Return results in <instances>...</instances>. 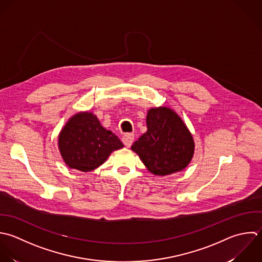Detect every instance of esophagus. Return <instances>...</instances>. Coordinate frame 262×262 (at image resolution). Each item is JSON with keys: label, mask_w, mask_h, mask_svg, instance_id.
I'll return each mask as SVG.
<instances>
[{"label": "esophagus", "mask_w": 262, "mask_h": 262, "mask_svg": "<svg viewBox=\"0 0 262 262\" xmlns=\"http://www.w3.org/2000/svg\"><path fill=\"white\" fill-rule=\"evenodd\" d=\"M134 140H135L134 134H125L122 137V142H123L124 146H126V147H130L133 142H134Z\"/></svg>", "instance_id": "esophagus-1"}]
</instances>
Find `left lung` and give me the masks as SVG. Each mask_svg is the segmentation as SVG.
<instances>
[{
    "mask_svg": "<svg viewBox=\"0 0 262 262\" xmlns=\"http://www.w3.org/2000/svg\"><path fill=\"white\" fill-rule=\"evenodd\" d=\"M147 127L132 146L147 168L156 176L186 168L194 154V141L180 116L166 107L152 108L147 115Z\"/></svg>",
    "mask_w": 262,
    "mask_h": 262,
    "instance_id": "left-lung-1",
    "label": "left lung"
}]
</instances>
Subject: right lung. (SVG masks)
I'll return each instance as SVG.
<instances>
[{"instance_id":"1","label":"right lung","mask_w":262,"mask_h":262,"mask_svg":"<svg viewBox=\"0 0 262 262\" xmlns=\"http://www.w3.org/2000/svg\"><path fill=\"white\" fill-rule=\"evenodd\" d=\"M122 147L120 140L89 112L71 117L59 136V150L65 163L84 172L103 164L112 151Z\"/></svg>"}]
</instances>
